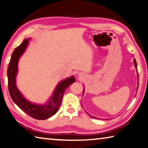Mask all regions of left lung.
Listing matches in <instances>:
<instances>
[{
    "mask_svg": "<svg viewBox=\"0 0 148 148\" xmlns=\"http://www.w3.org/2000/svg\"><path fill=\"white\" fill-rule=\"evenodd\" d=\"M134 66H135L136 67L137 66V64H136V60L135 59H134ZM92 118H95V117H94V116H92Z\"/></svg>",
    "mask_w": 148,
    "mask_h": 148,
    "instance_id": "left-lung-1",
    "label": "left lung"
}]
</instances>
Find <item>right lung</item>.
Listing matches in <instances>:
<instances>
[{
    "label": "right lung",
    "mask_w": 148,
    "mask_h": 148,
    "mask_svg": "<svg viewBox=\"0 0 148 148\" xmlns=\"http://www.w3.org/2000/svg\"><path fill=\"white\" fill-rule=\"evenodd\" d=\"M28 43V39L25 40L19 46L15 49L12 54L7 72L9 93L13 101L28 115L36 120H46L57 112L61 105L65 90L75 81V79L74 76H72L60 82L54 90L53 95L45 105L34 104L25 99L17 88L15 77L17 73L18 61L25 51Z\"/></svg>",
    "instance_id": "1"
}]
</instances>
